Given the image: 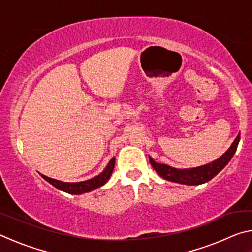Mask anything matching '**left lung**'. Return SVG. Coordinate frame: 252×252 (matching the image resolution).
<instances>
[{
	"mask_svg": "<svg viewBox=\"0 0 252 252\" xmlns=\"http://www.w3.org/2000/svg\"><path fill=\"white\" fill-rule=\"evenodd\" d=\"M239 141H240V133H239L237 138L234 139L231 147H230L219 159L212 161L211 163L204 164L197 168L176 169L170 167L168 164L158 163V162L153 160L151 157H149V160H150L152 168L156 170L157 173L159 174L161 178L165 179V180L181 183V185L187 186H198L211 180L213 177L217 176V174L229 163V161L231 160L234 152L237 151Z\"/></svg>",
	"mask_w": 252,
	"mask_h": 252,
	"instance_id": "left-lung-1",
	"label": "left lung"
}]
</instances>
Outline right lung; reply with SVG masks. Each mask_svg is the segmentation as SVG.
<instances>
[{
	"label": "right lung",
	"mask_w": 252,
	"mask_h": 252,
	"mask_svg": "<svg viewBox=\"0 0 252 252\" xmlns=\"http://www.w3.org/2000/svg\"><path fill=\"white\" fill-rule=\"evenodd\" d=\"M114 164H116V158H112L110 162L106 165V168L102 171L100 174H97L96 177L89 179L87 181H81V182H63L57 180V179H52L41 174V177L44 180L48 181L51 185L54 186L57 189L64 191L66 193L70 194H82L85 192H90L92 190H95L96 188H100L104 185V183L109 180L111 174L113 172Z\"/></svg>",
	"instance_id": "right-lung-1"
}]
</instances>
